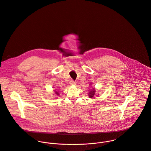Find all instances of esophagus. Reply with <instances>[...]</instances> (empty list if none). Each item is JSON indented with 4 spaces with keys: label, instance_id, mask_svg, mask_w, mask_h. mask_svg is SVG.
<instances>
[{
    "label": "esophagus",
    "instance_id": "34e87169",
    "mask_svg": "<svg viewBox=\"0 0 151 151\" xmlns=\"http://www.w3.org/2000/svg\"><path fill=\"white\" fill-rule=\"evenodd\" d=\"M70 85H71V86H72V85H75L76 83H75V81H74L73 79H71L70 81Z\"/></svg>",
    "mask_w": 151,
    "mask_h": 151
}]
</instances>
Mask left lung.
I'll use <instances>...</instances> for the list:
<instances>
[{
  "label": "left lung",
  "mask_w": 151,
  "mask_h": 151,
  "mask_svg": "<svg viewBox=\"0 0 151 151\" xmlns=\"http://www.w3.org/2000/svg\"><path fill=\"white\" fill-rule=\"evenodd\" d=\"M95 92H96V91H95L94 88L91 89V91H90V93H89V97H90V98H93V97L94 96Z\"/></svg>",
  "instance_id": "left-lung-1"
}]
</instances>
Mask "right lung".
<instances>
[{
	"label": "right lung",
	"mask_w": 151,
	"mask_h": 151,
	"mask_svg": "<svg viewBox=\"0 0 151 151\" xmlns=\"http://www.w3.org/2000/svg\"><path fill=\"white\" fill-rule=\"evenodd\" d=\"M55 93H56L57 95H58V94H58V93L57 91H55Z\"/></svg>",
	"instance_id": "1"
}]
</instances>
